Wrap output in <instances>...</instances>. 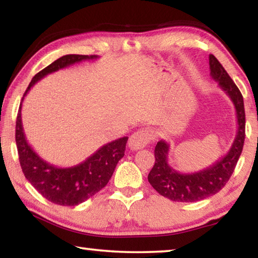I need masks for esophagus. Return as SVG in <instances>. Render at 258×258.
Segmentation results:
<instances>
[{
	"mask_svg": "<svg viewBox=\"0 0 258 258\" xmlns=\"http://www.w3.org/2000/svg\"><path fill=\"white\" fill-rule=\"evenodd\" d=\"M151 140V133L148 130H138L137 132H134L128 140V147L132 150H140L143 149L148 146V143Z\"/></svg>",
	"mask_w": 258,
	"mask_h": 258,
	"instance_id": "1",
	"label": "esophagus"
}]
</instances>
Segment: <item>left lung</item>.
I'll return each instance as SVG.
<instances>
[{
    "mask_svg": "<svg viewBox=\"0 0 258 258\" xmlns=\"http://www.w3.org/2000/svg\"><path fill=\"white\" fill-rule=\"evenodd\" d=\"M209 69L214 81L231 99L235 108L238 130L228 154L209 167L195 173H180L168 164L169 145L164 140L155 148V165L148 175L152 187L164 197L180 203H194L217 194L232 175L241 155L244 142V108L243 98L234 82L215 56L209 54Z\"/></svg>",
    "mask_w": 258,
    "mask_h": 258,
    "instance_id": "1",
    "label": "left lung"
}]
</instances>
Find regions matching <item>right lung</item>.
<instances>
[{
  "mask_svg": "<svg viewBox=\"0 0 258 258\" xmlns=\"http://www.w3.org/2000/svg\"><path fill=\"white\" fill-rule=\"evenodd\" d=\"M97 58L98 55L67 54L37 73L26 90L17 116L16 143L25 177L43 197L60 206H77L106 186L117 163L124 157L128 138L124 137L107 143L81 164L72 167H58L41 158L26 140L21 121V104L28 91L43 77L81 61Z\"/></svg>",
  "mask_w": 258,
  "mask_h": 258,
  "instance_id": "obj_1",
  "label": "right lung"
}]
</instances>
